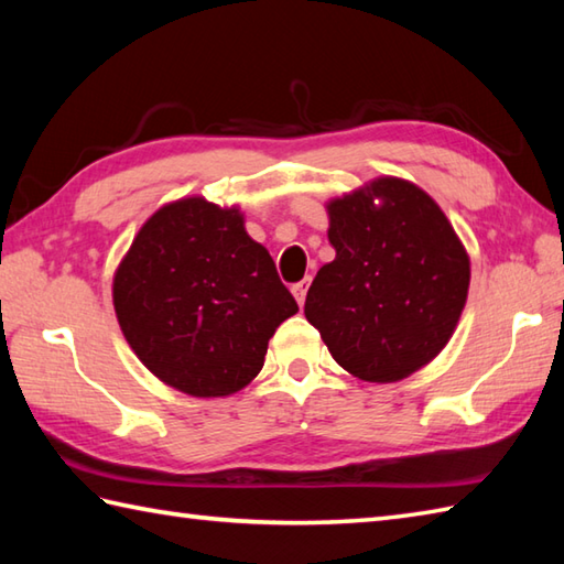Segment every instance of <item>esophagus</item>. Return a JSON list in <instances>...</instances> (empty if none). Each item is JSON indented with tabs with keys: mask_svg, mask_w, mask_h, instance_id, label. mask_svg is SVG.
I'll return each instance as SVG.
<instances>
[{
	"mask_svg": "<svg viewBox=\"0 0 564 564\" xmlns=\"http://www.w3.org/2000/svg\"><path fill=\"white\" fill-rule=\"evenodd\" d=\"M307 289H310V279H303L301 283H295L293 285V295H295V301H297V305H305V295H307Z\"/></svg>",
	"mask_w": 564,
	"mask_h": 564,
	"instance_id": "1",
	"label": "esophagus"
}]
</instances>
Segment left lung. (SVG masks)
I'll return each instance as SVG.
<instances>
[{
  "instance_id": "left-lung-1",
  "label": "left lung",
  "mask_w": 564,
  "mask_h": 564,
  "mask_svg": "<svg viewBox=\"0 0 564 564\" xmlns=\"http://www.w3.org/2000/svg\"><path fill=\"white\" fill-rule=\"evenodd\" d=\"M337 251L315 275L305 317L334 361L368 382H398L443 351L470 289V257L416 184L378 176L327 203Z\"/></svg>"
}]
</instances>
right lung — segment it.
I'll return each instance as SVG.
<instances>
[{
  "instance_id": "1",
  "label": "right lung",
  "mask_w": 564,
  "mask_h": 564,
  "mask_svg": "<svg viewBox=\"0 0 564 564\" xmlns=\"http://www.w3.org/2000/svg\"><path fill=\"white\" fill-rule=\"evenodd\" d=\"M113 307L142 366L191 398L247 388L297 313L242 210L203 196L166 203L140 227L113 275Z\"/></svg>"
}]
</instances>
